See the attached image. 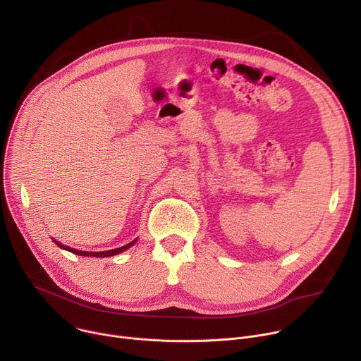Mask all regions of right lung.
<instances>
[{
	"mask_svg": "<svg viewBox=\"0 0 361 361\" xmlns=\"http://www.w3.org/2000/svg\"><path fill=\"white\" fill-rule=\"evenodd\" d=\"M54 242H56V245H57L59 247H61V249H64V250H69V252H72V253H75V255H79V256L106 257V256H114V255H118V253H121V252H125L126 249H129L130 246H133V245L137 242V239L133 240L130 243H128V245H125V246H122V247L112 249V250H105V252H83V250H76V249H73V247H69V246H66V245H61V243H59L57 240H54Z\"/></svg>",
	"mask_w": 361,
	"mask_h": 361,
	"instance_id": "1",
	"label": "right lung"
}]
</instances>
